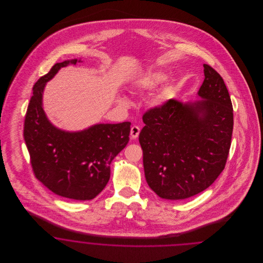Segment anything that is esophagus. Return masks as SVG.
I'll return each instance as SVG.
<instances>
[{"mask_svg":"<svg viewBox=\"0 0 263 263\" xmlns=\"http://www.w3.org/2000/svg\"><path fill=\"white\" fill-rule=\"evenodd\" d=\"M139 133H140V127L139 126H132L131 127V131H130V135L132 139H136L139 136Z\"/></svg>","mask_w":263,"mask_h":263,"instance_id":"1","label":"esophagus"}]
</instances>
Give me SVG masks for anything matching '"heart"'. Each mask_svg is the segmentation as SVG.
<instances>
[{
	"label": "heart",
	"mask_w": 263,
	"mask_h": 263,
	"mask_svg": "<svg viewBox=\"0 0 263 263\" xmlns=\"http://www.w3.org/2000/svg\"><path fill=\"white\" fill-rule=\"evenodd\" d=\"M164 80H165V75L162 72H152L139 79L136 83V87L141 91H148L159 86ZM168 95H170V88H164L161 89L151 99L152 105L156 108H161L167 101ZM120 102L128 103L129 100L126 97H122L120 99Z\"/></svg>",
	"instance_id": "heart-1"
}]
</instances>
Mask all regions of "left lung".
<instances>
[{
  "label": "left lung",
  "mask_w": 263,
  "mask_h": 263,
  "mask_svg": "<svg viewBox=\"0 0 263 263\" xmlns=\"http://www.w3.org/2000/svg\"><path fill=\"white\" fill-rule=\"evenodd\" d=\"M201 100H170L143 115L139 142L145 177L161 198L183 200L209 187L225 168L233 105L224 80L204 64Z\"/></svg>",
  "instance_id": "left-lung-1"
}]
</instances>
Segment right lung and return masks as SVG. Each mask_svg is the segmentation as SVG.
<instances>
[{
    "label": "right lung",
    "mask_w": 263,
    "mask_h": 263,
    "mask_svg": "<svg viewBox=\"0 0 263 263\" xmlns=\"http://www.w3.org/2000/svg\"><path fill=\"white\" fill-rule=\"evenodd\" d=\"M81 60L56 63L33 87L25 114L24 137L35 177L55 194L73 200H90L105 187L110 163L129 141L130 122L95 124L69 132L53 125L43 109L46 83L58 71Z\"/></svg>",
    "instance_id": "right-lung-1"
}]
</instances>
